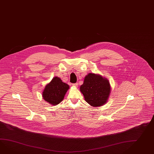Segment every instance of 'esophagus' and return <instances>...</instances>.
<instances>
[{
	"instance_id": "1",
	"label": "esophagus",
	"mask_w": 154,
	"mask_h": 154,
	"mask_svg": "<svg viewBox=\"0 0 154 154\" xmlns=\"http://www.w3.org/2000/svg\"><path fill=\"white\" fill-rule=\"evenodd\" d=\"M72 85H73V86H78V83H73Z\"/></svg>"
}]
</instances>
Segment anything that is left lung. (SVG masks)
Returning <instances> with one entry per match:
<instances>
[{
  "label": "left lung",
  "mask_w": 154,
  "mask_h": 154,
  "mask_svg": "<svg viewBox=\"0 0 154 154\" xmlns=\"http://www.w3.org/2000/svg\"><path fill=\"white\" fill-rule=\"evenodd\" d=\"M85 101L94 106H100L105 104L109 98L111 87L109 81L102 76L89 73L80 87Z\"/></svg>",
  "instance_id": "1"
}]
</instances>
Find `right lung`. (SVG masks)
Instances as JSON below:
<instances>
[{"mask_svg":"<svg viewBox=\"0 0 154 154\" xmlns=\"http://www.w3.org/2000/svg\"><path fill=\"white\" fill-rule=\"evenodd\" d=\"M69 87L63 82L60 78L55 77L45 86L42 96L45 101L50 104L57 105L63 100Z\"/></svg>","mask_w":154,"mask_h":154,"instance_id":"1","label":"right lung"}]
</instances>
